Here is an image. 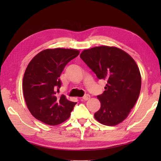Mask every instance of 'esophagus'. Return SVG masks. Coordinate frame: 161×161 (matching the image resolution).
<instances>
[{"instance_id": "obj_1", "label": "esophagus", "mask_w": 161, "mask_h": 161, "mask_svg": "<svg viewBox=\"0 0 161 161\" xmlns=\"http://www.w3.org/2000/svg\"><path fill=\"white\" fill-rule=\"evenodd\" d=\"M90 98H91V96H90V95H88V94L85 95L84 96L82 97V99L84 100H89Z\"/></svg>"}]
</instances>
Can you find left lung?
Here are the masks:
<instances>
[{
    "mask_svg": "<svg viewBox=\"0 0 161 161\" xmlns=\"http://www.w3.org/2000/svg\"><path fill=\"white\" fill-rule=\"evenodd\" d=\"M98 79L107 81L95 118L102 125L114 126L127 117L139 97L141 76L137 64L129 54L106 46L84 50L80 54Z\"/></svg>",
    "mask_w": 161,
    "mask_h": 161,
    "instance_id": "1",
    "label": "left lung"
}]
</instances>
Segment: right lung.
Returning a JSON list of instances; mask_svg holds the SVG:
<instances>
[{
    "label": "right lung",
    "mask_w": 161,
    "mask_h": 161,
    "mask_svg": "<svg viewBox=\"0 0 161 161\" xmlns=\"http://www.w3.org/2000/svg\"><path fill=\"white\" fill-rule=\"evenodd\" d=\"M73 49H46L30 61L23 79L24 98L36 119L49 125H57L70 117L77 102L64 95L57 97L61 86L60 75L66 65L78 56Z\"/></svg>",
    "instance_id": "obj_1"
}]
</instances>
